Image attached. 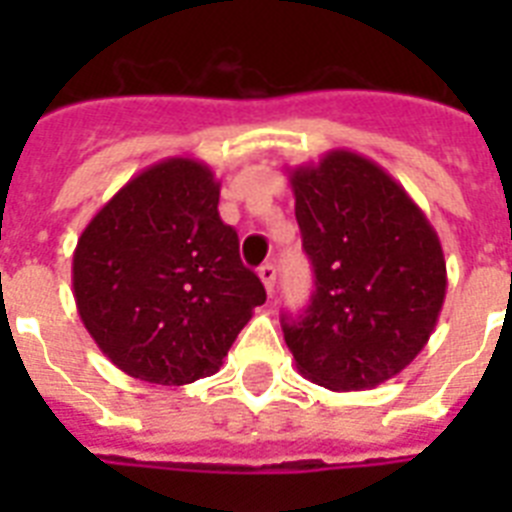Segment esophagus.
Masks as SVG:
<instances>
[{
	"mask_svg": "<svg viewBox=\"0 0 512 512\" xmlns=\"http://www.w3.org/2000/svg\"><path fill=\"white\" fill-rule=\"evenodd\" d=\"M257 276H260V281H263L265 292H268V295H273V289H276V265H273V263L260 265Z\"/></svg>",
	"mask_w": 512,
	"mask_h": 512,
	"instance_id": "obj_1",
	"label": "esophagus"
}]
</instances>
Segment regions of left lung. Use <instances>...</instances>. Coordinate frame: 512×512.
Masks as SVG:
<instances>
[{"label": "left lung", "instance_id": "1", "mask_svg": "<svg viewBox=\"0 0 512 512\" xmlns=\"http://www.w3.org/2000/svg\"><path fill=\"white\" fill-rule=\"evenodd\" d=\"M295 215L316 273L300 319H284L297 372L321 388L369 390L428 345L446 297L436 228L404 185L335 148L289 170Z\"/></svg>", "mask_w": 512, "mask_h": 512}]
</instances>
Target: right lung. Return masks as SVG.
Here are the masks:
<instances>
[{
	"label": "right lung",
	"instance_id": "1",
	"mask_svg": "<svg viewBox=\"0 0 512 512\" xmlns=\"http://www.w3.org/2000/svg\"><path fill=\"white\" fill-rule=\"evenodd\" d=\"M217 201L207 164L170 156L124 183L76 241L79 319L135 380L188 385L215 374L265 303Z\"/></svg>",
	"mask_w": 512,
	"mask_h": 512
}]
</instances>
